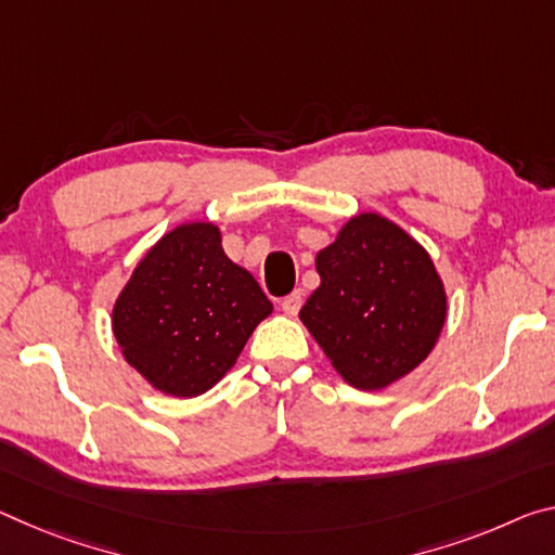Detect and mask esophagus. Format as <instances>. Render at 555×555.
<instances>
[{"instance_id":"obj_1","label":"esophagus","mask_w":555,"mask_h":555,"mask_svg":"<svg viewBox=\"0 0 555 555\" xmlns=\"http://www.w3.org/2000/svg\"><path fill=\"white\" fill-rule=\"evenodd\" d=\"M301 304H304L301 292H294V294H288L284 301H281V311L288 313V315H296L298 309H301Z\"/></svg>"}]
</instances>
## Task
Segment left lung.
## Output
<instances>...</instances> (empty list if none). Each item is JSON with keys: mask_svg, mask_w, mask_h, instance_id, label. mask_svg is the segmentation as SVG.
Returning <instances> with one entry per match:
<instances>
[{"mask_svg": "<svg viewBox=\"0 0 555 555\" xmlns=\"http://www.w3.org/2000/svg\"><path fill=\"white\" fill-rule=\"evenodd\" d=\"M321 286L298 319L343 380L383 390L433 353L447 294L425 246L375 212L350 217L315 254Z\"/></svg>", "mask_w": 555, "mask_h": 555, "instance_id": "obj_1", "label": "left lung"}]
</instances>
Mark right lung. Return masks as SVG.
Segmentation results:
<instances>
[{
    "mask_svg": "<svg viewBox=\"0 0 555 555\" xmlns=\"http://www.w3.org/2000/svg\"><path fill=\"white\" fill-rule=\"evenodd\" d=\"M271 311L257 279L224 254L219 227L190 222L138 261L113 306V336L155 390L197 398L222 380Z\"/></svg>",
    "mask_w": 555,
    "mask_h": 555,
    "instance_id": "1",
    "label": "right lung"
}]
</instances>
